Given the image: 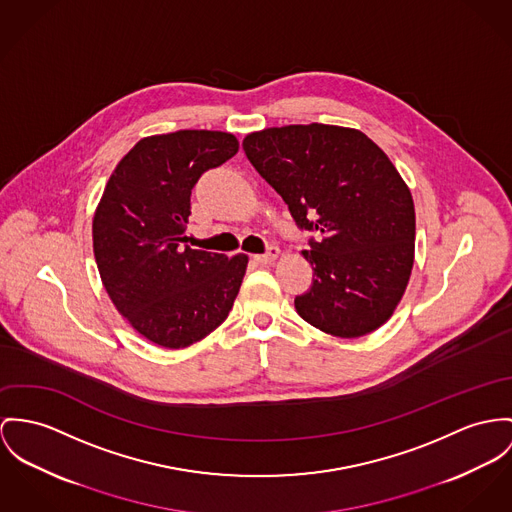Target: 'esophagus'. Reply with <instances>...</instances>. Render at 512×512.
I'll return each instance as SVG.
<instances>
[{
  "instance_id": "esophagus-1",
  "label": "esophagus",
  "mask_w": 512,
  "mask_h": 512,
  "mask_svg": "<svg viewBox=\"0 0 512 512\" xmlns=\"http://www.w3.org/2000/svg\"><path fill=\"white\" fill-rule=\"evenodd\" d=\"M278 253H280V249L278 247H269L267 249V253H263V255H255L253 259L259 263V265H269V263H273L275 261L276 257H278Z\"/></svg>"
}]
</instances>
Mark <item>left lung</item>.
Instances as JSON below:
<instances>
[{"instance_id": "1", "label": "left lung", "mask_w": 512, "mask_h": 512, "mask_svg": "<svg viewBox=\"0 0 512 512\" xmlns=\"http://www.w3.org/2000/svg\"><path fill=\"white\" fill-rule=\"evenodd\" d=\"M243 152L300 230L312 286L296 312L337 337H362L394 314L413 269L415 206L390 158L362 132L292 124L253 132Z\"/></svg>"}]
</instances>
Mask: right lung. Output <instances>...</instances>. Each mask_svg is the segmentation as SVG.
<instances>
[{
  "instance_id": "1",
  "label": "right lung",
  "mask_w": 512,
  "mask_h": 512,
  "mask_svg": "<svg viewBox=\"0 0 512 512\" xmlns=\"http://www.w3.org/2000/svg\"><path fill=\"white\" fill-rule=\"evenodd\" d=\"M236 136L177 130L140 140L113 171L93 218L105 290L130 325L165 349H183L230 314L247 255L185 245L191 191L237 154Z\"/></svg>"
}]
</instances>
